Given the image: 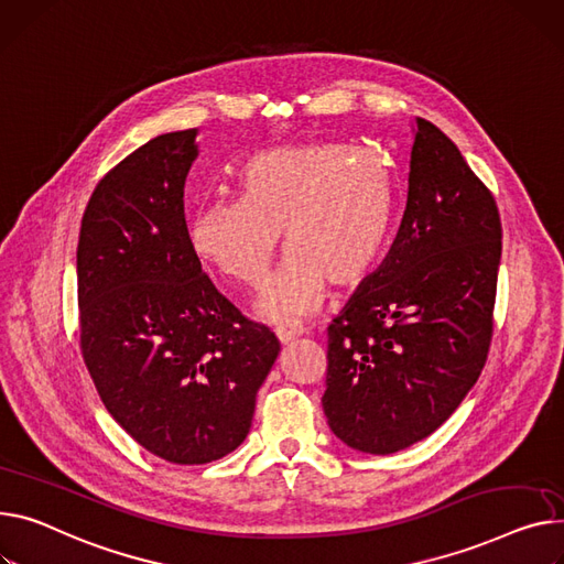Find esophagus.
<instances>
[{
  "mask_svg": "<svg viewBox=\"0 0 564 564\" xmlns=\"http://www.w3.org/2000/svg\"><path fill=\"white\" fill-rule=\"evenodd\" d=\"M276 340L281 343V345H285V343H290V340H294V337H299L304 333V328L302 326H296V324H283V326H276Z\"/></svg>",
  "mask_w": 564,
  "mask_h": 564,
  "instance_id": "34e87169",
  "label": "esophagus"
}]
</instances>
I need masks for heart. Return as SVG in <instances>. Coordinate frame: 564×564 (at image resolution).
Masks as SVG:
<instances>
[{
    "label": "heart",
    "mask_w": 564,
    "mask_h": 564,
    "mask_svg": "<svg viewBox=\"0 0 564 564\" xmlns=\"http://www.w3.org/2000/svg\"><path fill=\"white\" fill-rule=\"evenodd\" d=\"M240 202L204 206L191 227L195 253L245 288H260L285 238L290 258L256 313L292 322L319 308L330 283H362L381 258L392 197L377 161L340 144L274 147L240 172Z\"/></svg>",
    "instance_id": "b5f03b06"
}]
</instances>
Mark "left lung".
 <instances>
[{
    "instance_id": "obj_1",
    "label": "left lung",
    "mask_w": 564,
    "mask_h": 564,
    "mask_svg": "<svg viewBox=\"0 0 564 564\" xmlns=\"http://www.w3.org/2000/svg\"><path fill=\"white\" fill-rule=\"evenodd\" d=\"M499 260L492 193L452 140L415 118L397 240L328 324L322 403L337 437L386 456L454 415L490 354Z\"/></svg>"
}]
</instances>
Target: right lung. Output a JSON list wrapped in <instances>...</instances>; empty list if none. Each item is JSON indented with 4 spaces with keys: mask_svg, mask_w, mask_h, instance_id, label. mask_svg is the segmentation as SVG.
Here are the masks:
<instances>
[{
    "mask_svg": "<svg viewBox=\"0 0 564 564\" xmlns=\"http://www.w3.org/2000/svg\"><path fill=\"white\" fill-rule=\"evenodd\" d=\"M197 129L138 147L95 185L77 247L79 347L106 410L174 465L238 448L279 356L202 270L185 224Z\"/></svg>",
    "mask_w": 564,
    "mask_h": 564,
    "instance_id": "1",
    "label": "right lung"
}]
</instances>
